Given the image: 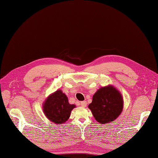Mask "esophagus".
Here are the masks:
<instances>
[{
    "label": "esophagus",
    "instance_id": "obj_1",
    "mask_svg": "<svg viewBox=\"0 0 158 158\" xmlns=\"http://www.w3.org/2000/svg\"><path fill=\"white\" fill-rule=\"evenodd\" d=\"M86 105H87V102H86V101H81V105L82 106L85 107V106H86Z\"/></svg>",
    "mask_w": 158,
    "mask_h": 158
}]
</instances>
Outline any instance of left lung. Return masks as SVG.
Returning a JSON list of instances; mask_svg holds the SVG:
<instances>
[{
    "mask_svg": "<svg viewBox=\"0 0 158 158\" xmlns=\"http://www.w3.org/2000/svg\"><path fill=\"white\" fill-rule=\"evenodd\" d=\"M123 107L121 94L112 86L98 90L88 106L95 120L101 124L114 121L121 113Z\"/></svg>",
    "mask_w": 158,
    "mask_h": 158,
    "instance_id": "1",
    "label": "left lung"
}]
</instances>
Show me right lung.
<instances>
[{"label": "right lung", "mask_w": 158, "mask_h": 158, "mask_svg": "<svg viewBox=\"0 0 158 158\" xmlns=\"http://www.w3.org/2000/svg\"><path fill=\"white\" fill-rule=\"evenodd\" d=\"M75 107V105H70L68 102L66 95L59 90L46 99L43 110L50 121L59 125L68 119L71 111Z\"/></svg>", "instance_id": "right-lung-1"}]
</instances>
